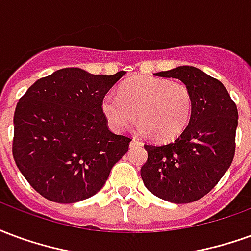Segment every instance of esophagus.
Segmentation results:
<instances>
[{
	"label": "esophagus",
	"instance_id": "esophagus-1",
	"mask_svg": "<svg viewBox=\"0 0 251 251\" xmlns=\"http://www.w3.org/2000/svg\"><path fill=\"white\" fill-rule=\"evenodd\" d=\"M141 144H142V142L138 141L137 138H133V140H131V141H130L131 147H136V145H141Z\"/></svg>",
	"mask_w": 251,
	"mask_h": 251
}]
</instances>
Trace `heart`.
Listing matches in <instances>:
<instances>
[{"label": "heart", "instance_id": "1", "mask_svg": "<svg viewBox=\"0 0 251 251\" xmlns=\"http://www.w3.org/2000/svg\"><path fill=\"white\" fill-rule=\"evenodd\" d=\"M194 111L191 88L179 82L154 76L136 77L122 84L118 94L102 99V113L117 133L134 125L157 141H171L187 129Z\"/></svg>", "mask_w": 251, "mask_h": 251}]
</instances>
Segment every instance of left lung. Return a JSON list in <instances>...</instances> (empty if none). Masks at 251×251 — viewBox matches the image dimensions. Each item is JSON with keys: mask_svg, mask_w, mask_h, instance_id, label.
<instances>
[{"mask_svg": "<svg viewBox=\"0 0 251 251\" xmlns=\"http://www.w3.org/2000/svg\"><path fill=\"white\" fill-rule=\"evenodd\" d=\"M176 77L194 95L188 126L175 141L145 144L144 184L153 195L171 203H192L214 188L230 168L235 154L237 104L218 79L195 67H177L156 74Z\"/></svg>", "mask_w": 251, "mask_h": 251, "instance_id": "1", "label": "left lung"}]
</instances>
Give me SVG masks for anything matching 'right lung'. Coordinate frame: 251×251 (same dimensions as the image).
I'll return each mask as SVG.
<instances>
[{
	"mask_svg": "<svg viewBox=\"0 0 251 251\" xmlns=\"http://www.w3.org/2000/svg\"><path fill=\"white\" fill-rule=\"evenodd\" d=\"M124 74L63 68L36 80L20 98L12 153L20 172L46 199L91 198L129 151L130 137L110 131L102 113V99Z\"/></svg>",
	"mask_w": 251,
	"mask_h": 251,
	"instance_id": "right-lung-1",
	"label": "right lung"
}]
</instances>
